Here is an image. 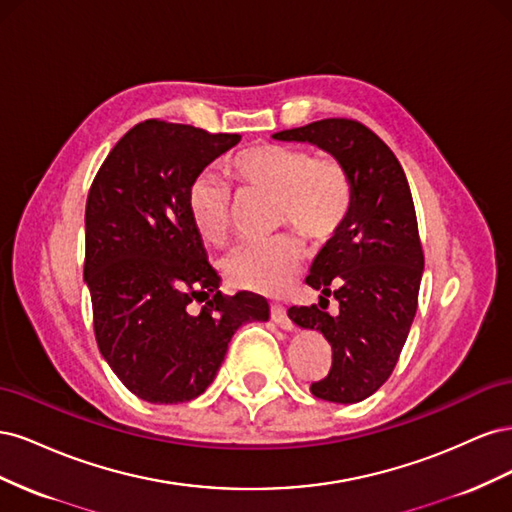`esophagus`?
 <instances>
[{"label":"esophagus","instance_id":"esophagus-1","mask_svg":"<svg viewBox=\"0 0 512 512\" xmlns=\"http://www.w3.org/2000/svg\"><path fill=\"white\" fill-rule=\"evenodd\" d=\"M271 318H273V322L275 324H280L282 329H286V331H292V320L288 318V314H286V307L284 305H273L271 307Z\"/></svg>","mask_w":512,"mask_h":512}]
</instances>
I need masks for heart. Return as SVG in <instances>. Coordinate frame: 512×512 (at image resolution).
<instances>
[{"label":"heart","instance_id":"b5f03b06","mask_svg":"<svg viewBox=\"0 0 512 512\" xmlns=\"http://www.w3.org/2000/svg\"><path fill=\"white\" fill-rule=\"evenodd\" d=\"M230 173L245 190L277 200V222L290 224L305 239L324 241L344 222L350 183L344 168L329 158H314L297 147L262 143L243 149ZM232 192L211 173L198 175L188 192V211L198 235L220 245L230 230ZM301 265V247L290 235L243 243L222 260L226 280L243 290L282 294Z\"/></svg>","mask_w":512,"mask_h":512}]
</instances>
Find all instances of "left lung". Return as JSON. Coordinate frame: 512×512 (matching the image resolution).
<instances>
[{"label":"left lung","instance_id":"obj_1","mask_svg":"<svg viewBox=\"0 0 512 512\" xmlns=\"http://www.w3.org/2000/svg\"><path fill=\"white\" fill-rule=\"evenodd\" d=\"M273 138L331 153L350 183L346 218L305 280L320 301L290 307L288 318L322 333L333 350L331 371L309 391L356 404L389 380L416 314L425 258L410 185L395 153L359 121L322 119ZM327 296L340 303L335 317L323 312Z\"/></svg>","mask_w":512,"mask_h":512}]
</instances>
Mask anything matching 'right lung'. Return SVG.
Here are the masks:
<instances>
[{"label":"right lung","instance_id":"obj_1","mask_svg":"<svg viewBox=\"0 0 512 512\" xmlns=\"http://www.w3.org/2000/svg\"><path fill=\"white\" fill-rule=\"evenodd\" d=\"M239 141L149 119L121 138L91 183L85 284L96 342L126 389L149 404L203 395L237 329L269 320L265 299L220 292L188 211L194 179Z\"/></svg>","mask_w":512,"mask_h":512}]
</instances>
